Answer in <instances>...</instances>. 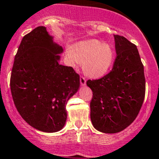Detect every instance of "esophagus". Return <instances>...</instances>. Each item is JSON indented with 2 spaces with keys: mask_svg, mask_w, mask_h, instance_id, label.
<instances>
[{
  "mask_svg": "<svg viewBox=\"0 0 159 159\" xmlns=\"http://www.w3.org/2000/svg\"><path fill=\"white\" fill-rule=\"evenodd\" d=\"M80 83H81L82 86H85V85H86V78H85L84 76H80Z\"/></svg>",
  "mask_w": 159,
  "mask_h": 159,
  "instance_id": "obj_1",
  "label": "esophagus"
}]
</instances>
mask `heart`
<instances>
[{
	"label": "heart",
	"mask_w": 159,
	"mask_h": 159,
	"mask_svg": "<svg viewBox=\"0 0 159 159\" xmlns=\"http://www.w3.org/2000/svg\"><path fill=\"white\" fill-rule=\"evenodd\" d=\"M67 56L72 66L81 63L87 76L97 79L106 75L112 66L114 51L108 44L92 40L75 44L68 50Z\"/></svg>",
	"instance_id": "obj_1"
}]
</instances>
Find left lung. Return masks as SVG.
<instances>
[{
    "instance_id": "1",
    "label": "left lung",
    "mask_w": 159,
    "mask_h": 159,
    "mask_svg": "<svg viewBox=\"0 0 159 159\" xmlns=\"http://www.w3.org/2000/svg\"><path fill=\"white\" fill-rule=\"evenodd\" d=\"M116 57L112 70L103 77L89 80L93 91L90 118L93 126L105 133H116L138 116L145 94L144 66L136 46L114 35Z\"/></svg>"
}]
</instances>
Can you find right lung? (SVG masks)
Returning <instances> with one entry per match:
<instances>
[{"instance_id": "add662e5", "label": "right lung", "mask_w": 159, "mask_h": 159, "mask_svg": "<svg viewBox=\"0 0 159 159\" xmlns=\"http://www.w3.org/2000/svg\"><path fill=\"white\" fill-rule=\"evenodd\" d=\"M62 52L46 27H37L23 37L14 57L10 81L14 105L26 122L42 132L63 129L66 105L80 87V75L59 63Z\"/></svg>"}]
</instances>
